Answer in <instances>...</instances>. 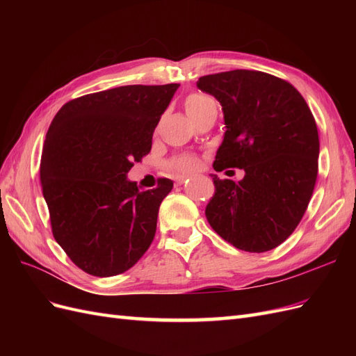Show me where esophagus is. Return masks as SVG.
Wrapping results in <instances>:
<instances>
[{
    "label": "esophagus",
    "mask_w": 356,
    "mask_h": 356,
    "mask_svg": "<svg viewBox=\"0 0 356 356\" xmlns=\"http://www.w3.org/2000/svg\"><path fill=\"white\" fill-rule=\"evenodd\" d=\"M188 178H190V175H178V177L175 178V182H177V184H184V182H186Z\"/></svg>",
    "instance_id": "obj_1"
}]
</instances>
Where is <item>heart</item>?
Segmentation results:
<instances>
[{
	"mask_svg": "<svg viewBox=\"0 0 356 356\" xmlns=\"http://www.w3.org/2000/svg\"><path fill=\"white\" fill-rule=\"evenodd\" d=\"M212 102L211 98H208L207 95H202V93H191L188 95L186 98V102H184V106H186V111L187 114H193L199 111L200 108H203L204 105ZM175 166L179 168V169H195L197 166V160L195 157H182V159H178L175 161Z\"/></svg>",
	"mask_w": 356,
	"mask_h": 356,
	"instance_id": "heart-1",
	"label": "heart"
}]
</instances>
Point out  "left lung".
Listing matches in <instances>:
<instances>
[{
	"label": "left lung",
	"mask_w": 356,
	"mask_h": 356,
	"mask_svg": "<svg viewBox=\"0 0 356 356\" xmlns=\"http://www.w3.org/2000/svg\"><path fill=\"white\" fill-rule=\"evenodd\" d=\"M197 88L222 106L225 132L213 169L245 170L239 182L211 174L207 220L238 250L270 251L296 230L314 193L315 118L294 86L261 71L203 75Z\"/></svg>",
	"instance_id": "8db88e82"
}]
</instances>
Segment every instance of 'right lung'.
Listing matches in <instances>:
<instances>
[{
  "label": "right lung",
  "instance_id": "obj_1",
  "mask_svg": "<svg viewBox=\"0 0 356 356\" xmlns=\"http://www.w3.org/2000/svg\"><path fill=\"white\" fill-rule=\"evenodd\" d=\"M179 84L122 86L67 102L42 147L40 181L56 242L86 273L129 270L152 245L160 203L174 187L139 191L127 172L149 153Z\"/></svg>",
  "mask_w": 356,
  "mask_h": 356
}]
</instances>
